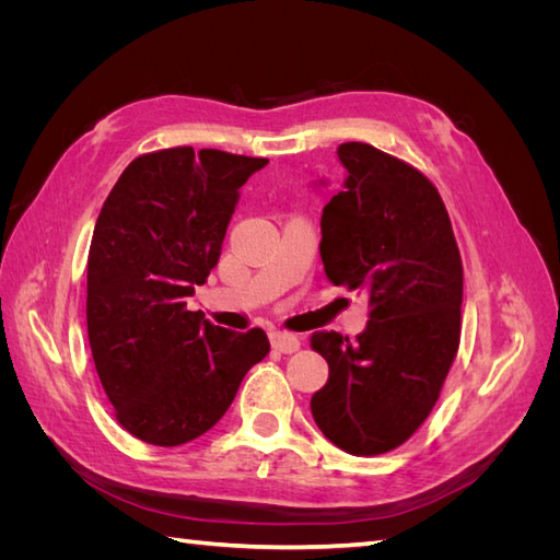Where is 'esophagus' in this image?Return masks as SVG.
<instances>
[{"label":"esophagus","instance_id":"esophagus-1","mask_svg":"<svg viewBox=\"0 0 560 560\" xmlns=\"http://www.w3.org/2000/svg\"><path fill=\"white\" fill-rule=\"evenodd\" d=\"M270 346H273L278 352H296L301 348L299 336L294 334H287V331H270Z\"/></svg>","mask_w":560,"mask_h":560}]
</instances>
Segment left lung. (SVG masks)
<instances>
[{
    "mask_svg": "<svg viewBox=\"0 0 560 560\" xmlns=\"http://www.w3.org/2000/svg\"><path fill=\"white\" fill-rule=\"evenodd\" d=\"M336 154L346 179L322 210L319 257L327 278L366 294L371 311L358 341L311 336L329 364L311 411L338 448L378 455L404 444L442 393L460 346L463 261L425 175L364 142Z\"/></svg>",
    "mask_w": 560,
    "mask_h": 560,
    "instance_id": "left-lung-1",
    "label": "left lung"
}]
</instances>
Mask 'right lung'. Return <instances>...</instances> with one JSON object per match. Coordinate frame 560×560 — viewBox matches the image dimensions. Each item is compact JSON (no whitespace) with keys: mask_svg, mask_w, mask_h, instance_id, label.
Here are the masks:
<instances>
[{"mask_svg":"<svg viewBox=\"0 0 560 560\" xmlns=\"http://www.w3.org/2000/svg\"><path fill=\"white\" fill-rule=\"evenodd\" d=\"M266 159L175 147L135 159L114 184L89 249L86 322L116 420L154 446L214 428L270 343L186 311L208 280L241 198Z\"/></svg>","mask_w":560,"mask_h":560,"instance_id":"obj_1","label":"right lung"}]
</instances>
